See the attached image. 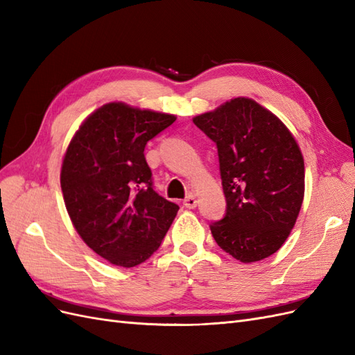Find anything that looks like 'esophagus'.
<instances>
[{
    "label": "esophagus",
    "mask_w": 355,
    "mask_h": 355,
    "mask_svg": "<svg viewBox=\"0 0 355 355\" xmlns=\"http://www.w3.org/2000/svg\"><path fill=\"white\" fill-rule=\"evenodd\" d=\"M184 206L187 207V209H194V207H197V198L192 196V194H189L185 200H184Z\"/></svg>",
    "instance_id": "obj_1"
}]
</instances>
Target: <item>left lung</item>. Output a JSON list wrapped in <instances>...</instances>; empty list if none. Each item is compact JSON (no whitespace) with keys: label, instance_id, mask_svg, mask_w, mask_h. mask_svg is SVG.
<instances>
[{"label":"left lung","instance_id":"left-lung-1","mask_svg":"<svg viewBox=\"0 0 355 355\" xmlns=\"http://www.w3.org/2000/svg\"><path fill=\"white\" fill-rule=\"evenodd\" d=\"M194 124L218 146L227 213L210 225L222 250L243 263L274 254L293 230L305 192L304 157L271 111L235 98Z\"/></svg>","mask_w":355,"mask_h":355}]
</instances>
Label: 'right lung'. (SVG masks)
I'll return each mask as SVG.
<instances>
[{"label": "right lung", "instance_id": "add662e5", "mask_svg": "<svg viewBox=\"0 0 355 355\" xmlns=\"http://www.w3.org/2000/svg\"><path fill=\"white\" fill-rule=\"evenodd\" d=\"M175 115L111 102L90 114L63 157V200L83 241L112 265L133 268L158 250L179 206L153 188L145 146Z\"/></svg>", "mask_w": 355, "mask_h": 355}]
</instances>
